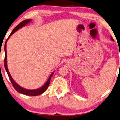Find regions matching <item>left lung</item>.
<instances>
[{"mask_svg":"<svg viewBox=\"0 0 120 120\" xmlns=\"http://www.w3.org/2000/svg\"><path fill=\"white\" fill-rule=\"evenodd\" d=\"M111 40H112V41H114V40L113 39V38L112 37V36H111Z\"/></svg>","mask_w":120,"mask_h":120,"instance_id":"left-lung-1","label":"left lung"}]
</instances>
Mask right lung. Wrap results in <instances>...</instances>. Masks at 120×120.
Instances as JSON below:
<instances>
[{
	"label": "right lung",
	"instance_id": "obj_1",
	"mask_svg": "<svg viewBox=\"0 0 120 120\" xmlns=\"http://www.w3.org/2000/svg\"><path fill=\"white\" fill-rule=\"evenodd\" d=\"M31 21H32V19H26V20H24V21H22V22L20 23L19 24L18 26H17L15 27V28L13 29V31H11V34H10L9 37H8V39H7V40H6V41H5V45H4V50H5L4 67H5V70H6V71L7 72V74H8V76H9V79H10V80H11V84H12L13 86V87L15 88V89L17 90V92H19V93H20L27 95V96H38V95L41 94H42L43 93H44V92L45 91L46 89H47V88H48V86H49V84H50V80H51L52 76L53 74H54V71H53L52 73H51V74L50 75V76H49V79H47V80L46 81V83H45V84L43 85L41 87L39 88L36 89H27L24 88L22 87V86H20L19 85H18V84L16 83V82L14 81V80H13V79L12 77H11V75L10 74V73H9V70H8V66H7V41H8V39L10 38V37H11V36L14 34V33H15L17 31H18L19 29L22 28L23 27L26 26L27 24L30 23V22H31Z\"/></svg>",
	"mask_w": 120,
	"mask_h": 120
}]
</instances>
